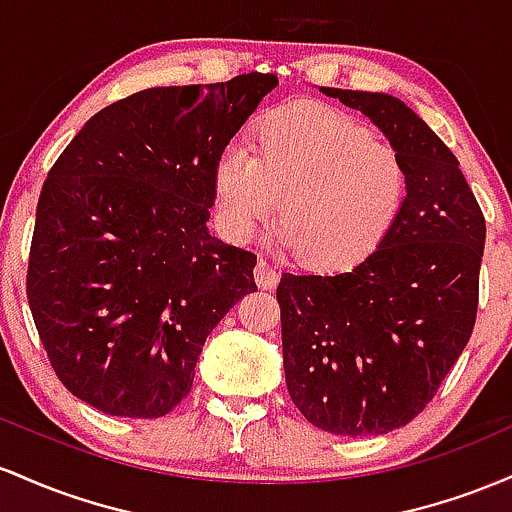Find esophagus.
<instances>
[{
    "instance_id": "esophagus-1",
    "label": "esophagus",
    "mask_w": 512,
    "mask_h": 512,
    "mask_svg": "<svg viewBox=\"0 0 512 512\" xmlns=\"http://www.w3.org/2000/svg\"><path fill=\"white\" fill-rule=\"evenodd\" d=\"M254 278H256V285L261 287V290H273V287L278 285L280 275L271 266V263L263 261V258H258V263H256V268H254Z\"/></svg>"
}]
</instances>
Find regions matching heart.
Returning a JSON list of instances; mask_svg holds the SVG:
<instances>
[{"mask_svg": "<svg viewBox=\"0 0 512 512\" xmlns=\"http://www.w3.org/2000/svg\"><path fill=\"white\" fill-rule=\"evenodd\" d=\"M212 193L229 239L246 244L280 210L285 249L297 251L304 266L346 271L392 234L406 205L409 169L363 120L295 101L261 118L256 154L241 145L222 149Z\"/></svg>", "mask_w": 512, "mask_h": 512, "instance_id": "heart-1", "label": "heart"}]
</instances>
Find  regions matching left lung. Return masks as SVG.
Wrapping results in <instances>:
<instances>
[{
    "label": "left lung",
    "mask_w": 512,
    "mask_h": 512,
    "mask_svg": "<svg viewBox=\"0 0 512 512\" xmlns=\"http://www.w3.org/2000/svg\"><path fill=\"white\" fill-rule=\"evenodd\" d=\"M384 132L409 169L392 234L348 273H283L290 399L312 426L382 435L433 399L474 331L486 220L455 154L404 101L329 89Z\"/></svg>",
    "instance_id": "obj_1"
}]
</instances>
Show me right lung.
Segmentation results:
<instances>
[{"instance_id":"right-lung-1","label":"right lung","mask_w":512,"mask_h":512,"mask_svg":"<svg viewBox=\"0 0 512 512\" xmlns=\"http://www.w3.org/2000/svg\"><path fill=\"white\" fill-rule=\"evenodd\" d=\"M275 74L154 86L94 118L38 198L26 295L57 380L111 416H166L256 256L210 237L212 171Z\"/></svg>"}]
</instances>
